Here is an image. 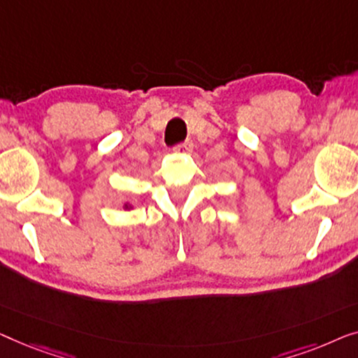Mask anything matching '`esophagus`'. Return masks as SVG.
<instances>
[{
	"label": "esophagus",
	"mask_w": 358,
	"mask_h": 358,
	"mask_svg": "<svg viewBox=\"0 0 358 358\" xmlns=\"http://www.w3.org/2000/svg\"><path fill=\"white\" fill-rule=\"evenodd\" d=\"M191 149H193V143L191 141H185V143L177 144L173 148L175 152H191Z\"/></svg>",
	"instance_id": "obj_1"
}]
</instances>
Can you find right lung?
Returning <instances> with one entry per match:
<instances>
[{"label":"right lung","instance_id":"obj_1","mask_svg":"<svg viewBox=\"0 0 358 358\" xmlns=\"http://www.w3.org/2000/svg\"><path fill=\"white\" fill-rule=\"evenodd\" d=\"M123 208H124V209H129V208H131V206H129V204H124V206H123Z\"/></svg>","mask_w":358,"mask_h":358}]
</instances>
